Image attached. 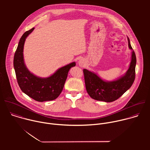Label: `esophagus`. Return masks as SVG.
I'll use <instances>...</instances> for the list:
<instances>
[{
	"mask_svg": "<svg viewBox=\"0 0 150 150\" xmlns=\"http://www.w3.org/2000/svg\"><path fill=\"white\" fill-rule=\"evenodd\" d=\"M78 64H79V65L80 67H83L85 65V62H84L83 59H80L79 60V61H78Z\"/></svg>",
	"mask_w": 150,
	"mask_h": 150,
	"instance_id": "obj_1",
	"label": "esophagus"
}]
</instances>
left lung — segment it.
<instances>
[{"instance_id": "1", "label": "left lung", "mask_w": 150, "mask_h": 150, "mask_svg": "<svg viewBox=\"0 0 150 150\" xmlns=\"http://www.w3.org/2000/svg\"><path fill=\"white\" fill-rule=\"evenodd\" d=\"M128 46L132 50L131 61L126 74L113 81H105L97 74L86 69L83 70L85 87L93 99L105 102H112L121 97L133 84L135 78L136 55L127 37Z\"/></svg>"}]
</instances>
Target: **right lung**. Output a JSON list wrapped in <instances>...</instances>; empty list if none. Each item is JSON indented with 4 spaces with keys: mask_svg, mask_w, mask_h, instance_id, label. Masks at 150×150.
Masks as SVG:
<instances>
[{
    "mask_svg": "<svg viewBox=\"0 0 150 150\" xmlns=\"http://www.w3.org/2000/svg\"><path fill=\"white\" fill-rule=\"evenodd\" d=\"M34 28L26 31L21 37L13 58V67L19 86L23 93L40 101L53 100L57 98L67 80L69 69L75 67V62L59 68L47 78L38 77L27 68L24 60V46L27 36Z\"/></svg>",
    "mask_w": 150,
    "mask_h": 150,
    "instance_id": "add662e5",
    "label": "right lung"
}]
</instances>
